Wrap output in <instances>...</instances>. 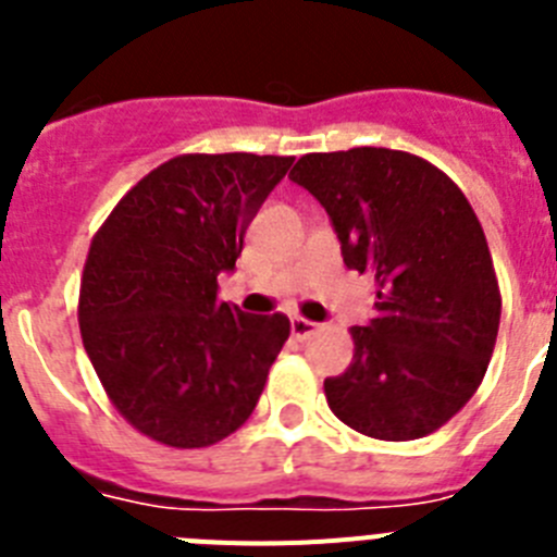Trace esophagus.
<instances>
[{
	"label": "esophagus",
	"mask_w": 557,
	"mask_h": 557,
	"mask_svg": "<svg viewBox=\"0 0 557 557\" xmlns=\"http://www.w3.org/2000/svg\"><path fill=\"white\" fill-rule=\"evenodd\" d=\"M318 329H321V326H318V323H312V321H307V318H293V321H289V332H293L295 339L312 337Z\"/></svg>",
	"instance_id": "1"
}]
</instances>
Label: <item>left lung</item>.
<instances>
[{
  "label": "left lung",
  "instance_id": "8db88e82",
  "mask_svg": "<svg viewBox=\"0 0 557 557\" xmlns=\"http://www.w3.org/2000/svg\"><path fill=\"white\" fill-rule=\"evenodd\" d=\"M289 178L329 211L346 268L376 282V318L351 326V366L323 382L332 412L376 441L441 430L476 393L499 332L471 203L444 170L387 147L307 152Z\"/></svg>",
  "mask_w": 557,
  "mask_h": 557
}]
</instances>
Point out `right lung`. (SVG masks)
Returning <instances> with one entry per match:
<instances>
[{"label": "right lung", "mask_w": 557, "mask_h": 557, "mask_svg": "<svg viewBox=\"0 0 557 557\" xmlns=\"http://www.w3.org/2000/svg\"><path fill=\"white\" fill-rule=\"evenodd\" d=\"M293 156L186 152L113 206L81 278L83 346L111 405L172 449L236 432L289 337L287 314L218 301L245 231Z\"/></svg>", "instance_id": "right-lung-1"}]
</instances>
